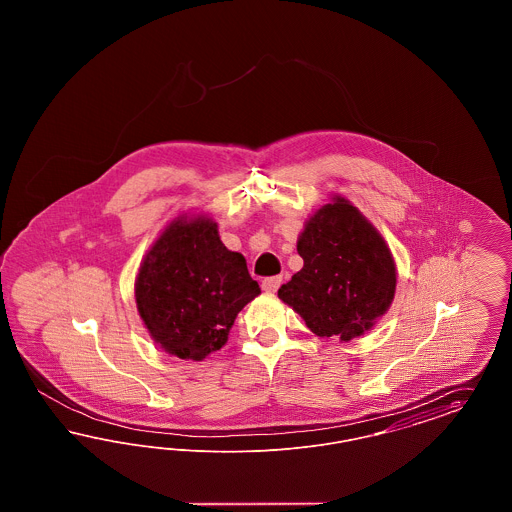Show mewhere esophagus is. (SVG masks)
Segmentation results:
<instances>
[{"instance_id":"esophagus-1","label":"esophagus","mask_w":512,"mask_h":512,"mask_svg":"<svg viewBox=\"0 0 512 512\" xmlns=\"http://www.w3.org/2000/svg\"><path fill=\"white\" fill-rule=\"evenodd\" d=\"M280 284H282V276H270V278H265L263 280V290L267 293H274L278 288H280Z\"/></svg>"}]
</instances>
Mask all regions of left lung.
<instances>
[{"label":"left lung","mask_w":512,"mask_h":512,"mask_svg":"<svg viewBox=\"0 0 512 512\" xmlns=\"http://www.w3.org/2000/svg\"><path fill=\"white\" fill-rule=\"evenodd\" d=\"M303 268L278 297L318 338L363 336L390 309L397 267L374 224L345 197L317 209L297 238Z\"/></svg>","instance_id":"8db88e82"}]
</instances>
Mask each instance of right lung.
<instances>
[{
    "mask_svg": "<svg viewBox=\"0 0 512 512\" xmlns=\"http://www.w3.org/2000/svg\"><path fill=\"white\" fill-rule=\"evenodd\" d=\"M259 293L244 255L226 249L209 215L172 220L149 247L134 282L151 340L184 361L219 351L238 313Z\"/></svg>",
    "mask_w": 512,
    "mask_h": 512,
    "instance_id": "obj_1",
    "label": "right lung"
}]
</instances>
